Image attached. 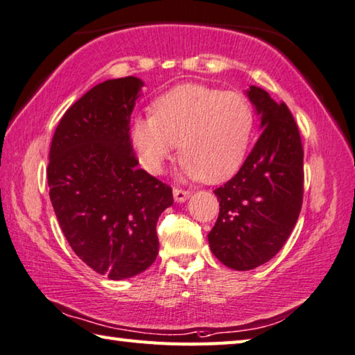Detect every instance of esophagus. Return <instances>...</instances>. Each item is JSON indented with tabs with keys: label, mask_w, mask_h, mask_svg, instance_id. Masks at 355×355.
<instances>
[{
	"label": "esophagus",
	"mask_w": 355,
	"mask_h": 355,
	"mask_svg": "<svg viewBox=\"0 0 355 355\" xmlns=\"http://www.w3.org/2000/svg\"><path fill=\"white\" fill-rule=\"evenodd\" d=\"M190 191L189 190H182V189H174L173 190V196H174V201L176 202H184L187 201L190 198Z\"/></svg>",
	"instance_id": "esophagus-1"
}]
</instances>
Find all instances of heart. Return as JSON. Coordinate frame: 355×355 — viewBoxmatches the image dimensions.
<instances>
[{"instance_id": "heart-1", "label": "heart", "mask_w": 355, "mask_h": 355, "mask_svg": "<svg viewBox=\"0 0 355 355\" xmlns=\"http://www.w3.org/2000/svg\"><path fill=\"white\" fill-rule=\"evenodd\" d=\"M153 116L130 123V140L141 165L160 174L179 143L189 179L221 182L243 162L254 126L250 99L201 84H184L159 96Z\"/></svg>"}]
</instances>
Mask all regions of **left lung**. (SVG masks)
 <instances>
[{"instance_id": "obj_1", "label": "left lung", "mask_w": 355, "mask_h": 355, "mask_svg": "<svg viewBox=\"0 0 355 355\" xmlns=\"http://www.w3.org/2000/svg\"><path fill=\"white\" fill-rule=\"evenodd\" d=\"M260 115V134L239 173L215 190L220 214L209 245L223 265L254 270L281 251L301 212L304 149L285 103L251 85L246 92Z\"/></svg>"}]
</instances>
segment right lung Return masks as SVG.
<instances>
[{
    "instance_id": "right-lung-1",
    "label": "right lung",
    "mask_w": 355,
    "mask_h": 355,
    "mask_svg": "<svg viewBox=\"0 0 355 355\" xmlns=\"http://www.w3.org/2000/svg\"><path fill=\"white\" fill-rule=\"evenodd\" d=\"M143 80L109 79L79 98L55 128L49 198L71 250L112 281L151 266L155 225L173 204L170 185L139 168L129 123Z\"/></svg>"
}]
</instances>
